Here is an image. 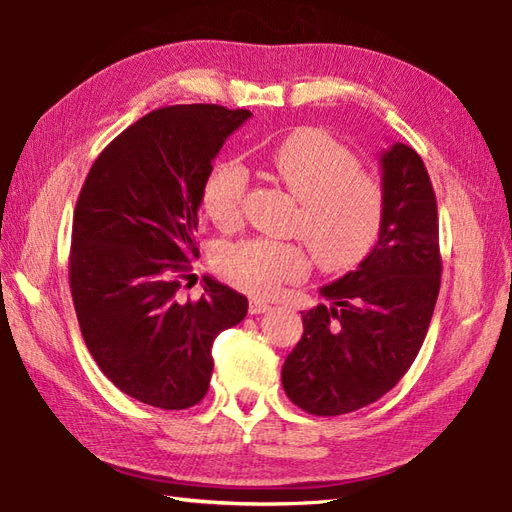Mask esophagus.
Segmentation results:
<instances>
[{
    "instance_id": "34e87169",
    "label": "esophagus",
    "mask_w": 512,
    "mask_h": 512,
    "mask_svg": "<svg viewBox=\"0 0 512 512\" xmlns=\"http://www.w3.org/2000/svg\"><path fill=\"white\" fill-rule=\"evenodd\" d=\"M270 308H273V306H270V303L268 301H264V299H253V301H250V314H262V312H268Z\"/></svg>"
}]
</instances>
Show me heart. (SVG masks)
Listing matches in <instances>:
<instances>
[{"label":"heart","mask_w":512,"mask_h":512,"mask_svg":"<svg viewBox=\"0 0 512 512\" xmlns=\"http://www.w3.org/2000/svg\"><path fill=\"white\" fill-rule=\"evenodd\" d=\"M270 165L299 200L295 231L308 239L319 266L341 270L361 262L378 235L383 193L369 173L358 169L352 151L319 129H301L273 151ZM246 191L248 173L239 162L213 167L202 204L217 228L239 226ZM217 266L237 288L273 297L288 281L308 273L310 253L299 242L253 237L222 248Z\"/></svg>","instance_id":"heart-1"}]
</instances>
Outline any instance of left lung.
Returning <instances> with one entry per match:
<instances>
[{
  "label": "left lung",
  "mask_w": 512,
  "mask_h": 512,
  "mask_svg": "<svg viewBox=\"0 0 512 512\" xmlns=\"http://www.w3.org/2000/svg\"><path fill=\"white\" fill-rule=\"evenodd\" d=\"M378 162V242L356 270L321 288L332 306L303 314V336L281 369L288 398L314 416L385 396L418 356L438 301V204L427 167L402 143L380 151Z\"/></svg>",
  "instance_id": "left-lung-1"
}]
</instances>
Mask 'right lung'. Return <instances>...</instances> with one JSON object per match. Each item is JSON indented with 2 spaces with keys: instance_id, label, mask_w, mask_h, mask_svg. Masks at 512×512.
I'll return each mask as SVG.
<instances>
[{
  "instance_id": "add662e5",
  "label": "right lung",
  "mask_w": 512,
  "mask_h": 512,
  "mask_svg": "<svg viewBox=\"0 0 512 512\" xmlns=\"http://www.w3.org/2000/svg\"><path fill=\"white\" fill-rule=\"evenodd\" d=\"M250 116L222 105L154 110L101 151L83 182L70 248L76 319L101 372L145 405H198L215 336L248 312V299L213 277L198 301L180 290L200 255L204 182Z\"/></svg>"
}]
</instances>
